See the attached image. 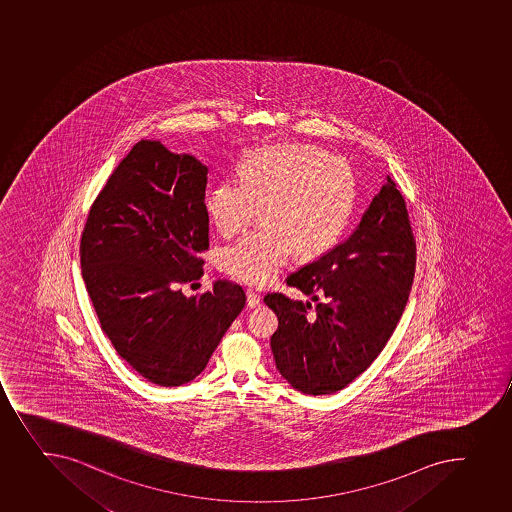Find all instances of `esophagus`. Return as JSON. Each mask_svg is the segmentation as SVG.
<instances>
[{"mask_svg": "<svg viewBox=\"0 0 512 512\" xmlns=\"http://www.w3.org/2000/svg\"><path fill=\"white\" fill-rule=\"evenodd\" d=\"M246 298H248L249 308H258L261 304V298L258 293H254L253 289H246Z\"/></svg>", "mask_w": 512, "mask_h": 512, "instance_id": "obj_1", "label": "esophagus"}]
</instances>
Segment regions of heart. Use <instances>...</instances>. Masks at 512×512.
Instances as JSON below:
<instances>
[{"label": "heart", "mask_w": 512, "mask_h": 512, "mask_svg": "<svg viewBox=\"0 0 512 512\" xmlns=\"http://www.w3.org/2000/svg\"><path fill=\"white\" fill-rule=\"evenodd\" d=\"M356 199L353 169L323 149L276 144L253 151L241 164V181L216 184L206 206L224 238L248 228L259 208L264 226L223 249L219 266L241 283H273L296 251L316 258L339 243Z\"/></svg>", "instance_id": "heart-1"}]
</instances>
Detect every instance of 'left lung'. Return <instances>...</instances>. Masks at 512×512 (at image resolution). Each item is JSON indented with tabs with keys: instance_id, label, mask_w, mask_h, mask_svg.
<instances>
[{
	"instance_id": "obj_1",
	"label": "left lung",
	"mask_w": 512,
	"mask_h": 512,
	"mask_svg": "<svg viewBox=\"0 0 512 512\" xmlns=\"http://www.w3.org/2000/svg\"><path fill=\"white\" fill-rule=\"evenodd\" d=\"M416 273V239L406 201L386 183L343 244L291 274L286 283L316 301L268 294L279 319L271 349L279 373L298 391H341L373 364L406 308Z\"/></svg>"
}]
</instances>
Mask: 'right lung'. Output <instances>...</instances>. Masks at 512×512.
Listing matches in <instances>:
<instances>
[{
    "label": "right lung",
    "mask_w": 512,
    "mask_h": 512,
    "mask_svg": "<svg viewBox=\"0 0 512 512\" xmlns=\"http://www.w3.org/2000/svg\"><path fill=\"white\" fill-rule=\"evenodd\" d=\"M208 168L159 141L141 139L96 196L81 234V273L103 333L149 383L193 381L238 314L246 294L219 279L184 296L203 276Z\"/></svg>",
    "instance_id": "obj_1"
}]
</instances>
